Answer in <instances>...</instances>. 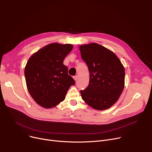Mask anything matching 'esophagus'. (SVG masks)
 <instances>
[{
	"label": "esophagus",
	"instance_id": "esophagus-1",
	"mask_svg": "<svg viewBox=\"0 0 152 152\" xmlns=\"http://www.w3.org/2000/svg\"><path fill=\"white\" fill-rule=\"evenodd\" d=\"M73 78H74V79L75 81H76L77 79V75H76V76H73Z\"/></svg>",
	"mask_w": 152,
	"mask_h": 152
}]
</instances>
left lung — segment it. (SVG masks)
Listing matches in <instances>:
<instances>
[{
    "mask_svg": "<svg viewBox=\"0 0 152 152\" xmlns=\"http://www.w3.org/2000/svg\"><path fill=\"white\" fill-rule=\"evenodd\" d=\"M89 71V84L80 91L90 107L106 110L117 102L124 86L125 71L121 61L107 48L96 43L79 47Z\"/></svg>",
    "mask_w": 152,
    "mask_h": 152,
    "instance_id": "obj_1",
    "label": "left lung"
}]
</instances>
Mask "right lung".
I'll return each instance as SVG.
<instances>
[{
    "label": "right lung",
    "mask_w": 152,
    "mask_h": 152,
    "mask_svg": "<svg viewBox=\"0 0 152 152\" xmlns=\"http://www.w3.org/2000/svg\"><path fill=\"white\" fill-rule=\"evenodd\" d=\"M71 44L52 43L34 53L25 69L28 90L34 101L45 108H52L64 100L75 81L68 74L63 60L71 51Z\"/></svg>",
    "instance_id": "right-lung-1"
}]
</instances>
